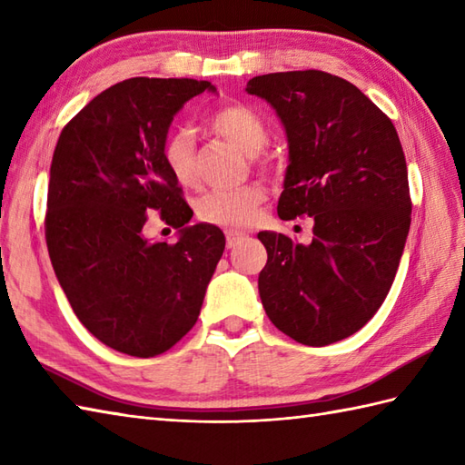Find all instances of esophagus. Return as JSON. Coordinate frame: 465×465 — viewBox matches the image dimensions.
<instances>
[{
	"mask_svg": "<svg viewBox=\"0 0 465 465\" xmlns=\"http://www.w3.org/2000/svg\"><path fill=\"white\" fill-rule=\"evenodd\" d=\"M243 240H248V235H245L243 232H238V230H227L225 232L227 248H235V245H240Z\"/></svg>",
	"mask_w": 465,
	"mask_h": 465,
	"instance_id": "34e87169",
	"label": "esophagus"
}]
</instances>
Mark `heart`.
I'll return each instance as SVG.
<instances>
[{"instance_id": "1", "label": "heart", "mask_w": 465, "mask_h": 465, "mask_svg": "<svg viewBox=\"0 0 465 465\" xmlns=\"http://www.w3.org/2000/svg\"><path fill=\"white\" fill-rule=\"evenodd\" d=\"M212 130L240 147L248 155L260 153L268 143V124L243 104L222 105L207 117ZM162 160L167 172L180 185L195 183L193 134L187 127H175L162 143ZM265 190L260 183H248L235 190H213L195 202V213L203 223L220 227H243L258 217Z\"/></svg>"}]
</instances>
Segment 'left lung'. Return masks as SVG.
Returning a JSON list of instances; mask_svg holds the SVG:
<instances>
[{
	"label": "left lung",
	"instance_id": "left-lung-1",
	"mask_svg": "<svg viewBox=\"0 0 465 465\" xmlns=\"http://www.w3.org/2000/svg\"><path fill=\"white\" fill-rule=\"evenodd\" d=\"M245 92L273 107L288 135L278 215L313 220L308 245L258 233L268 250L258 280L263 310L303 345L350 338L383 303L410 232L396 127L353 84L320 69L252 77Z\"/></svg>",
	"mask_w": 465,
	"mask_h": 465
}]
</instances>
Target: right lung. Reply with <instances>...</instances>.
<instances>
[{
	"instance_id": "right-lung-1",
	"label": "right lung",
	"mask_w": 465,
	"mask_h": 465,
	"mask_svg": "<svg viewBox=\"0 0 465 465\" xmlns=\"http://www.w3.org/2000/svg\"><path fill=\"white\" fill-rule=\"evenodd\" d=\"M210 82L132 77L69 122L49 167L45 242L57 282L87 331L134 358L167 351L190 331L225 238L187 225L192 207L162 160L185 102ZM175 226V244L144 238L146 213Z\"/></svg>"
}]
</instances>
